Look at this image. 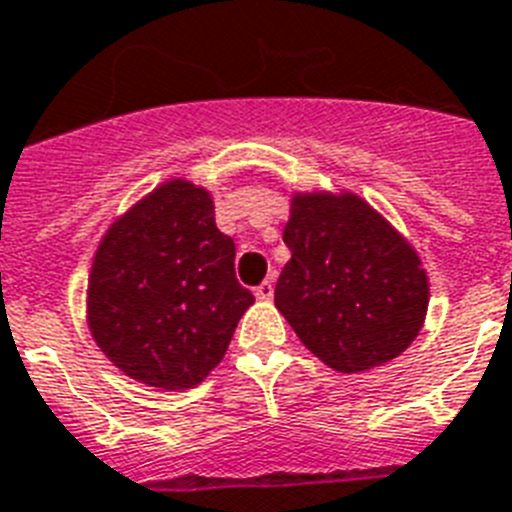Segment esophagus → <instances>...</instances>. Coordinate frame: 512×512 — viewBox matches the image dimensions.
Returning a JSON list of instances; mask_svg holds the SVG:
<instances>
[{
  "label": "esophagus",
  "instance_id": "34e87169",
  "mask_svg": "<svg viewBox=\"0 0 512 512\" xmlns=\"http://www.w3.org/2000/svg\"><path fill=\"white\" fill-rule=\"evenodd\" d=\"M253 293H256V298H259V301H272V295H274V282H272V280L261 282V285L256 287V290H253Z\"/></svg>",
  "mask_w": 512,
  "mask_h": 512
}]
</instances>
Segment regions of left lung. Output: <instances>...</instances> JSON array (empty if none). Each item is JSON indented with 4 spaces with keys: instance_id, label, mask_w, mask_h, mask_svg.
Returning <instances> with one entry per match:
<instances>
[{
    "instance_id": "1",
    "label": "left lung",
    "mask_w": 512,
    "mask_h": 512,
    "mask_svg": "<svg viewBox=\"0 0 512 512\" xmlns=\"http://www.w3.org/2000/svg\"><path fill=\"white\" fill-rule=\"evenodd\" d=\"M290 261L274 306L342 374L398 358L424 327L429 277L416 248L350 190L293 193L282 232Z\"/></svg>"
}]
</instances>
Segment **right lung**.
Returning a JSON list of instances; mask_svg holds the SVG:
<instances>
[{"label": "right lung", "mask_w": 512, "mask_h": 512, "mask_svg": "<svg viewBox=\"0 0 512 512\" xmlns=\"http://www.w3.org/2000/svg\"><path fill=\"white\" fill-rule=\"evenodd\" d=\"M86 295L101 353L125 377L170 392L209 377L253 303L235 280V243L217 230L214 198L185 177L114 219Z\"/></svg>", "instance_id": "obj_1"}]
</instances>
